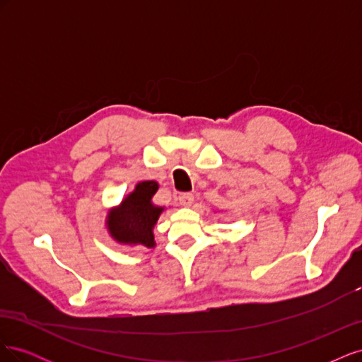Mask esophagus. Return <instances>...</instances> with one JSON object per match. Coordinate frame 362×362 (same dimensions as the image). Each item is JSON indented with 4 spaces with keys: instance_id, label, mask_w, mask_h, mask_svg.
<instances>
[{
    "instance_id": "esophagus-1",
    "label": "esophagus",
    "mask_w": 362,
    "mask_h": 362,
    "mask_svg": "<svg viewBox=\"0 0 362 362\" xmlns=\"http://www.w3.org/2000/svg\"><path fill=\"white\" fill-rule=\"evenodd\" d=\"M178 201H180V204L182 206H190L193 204V201H194V196L192 193H181L178 196Z\"/></svg>"
}]
</instances>
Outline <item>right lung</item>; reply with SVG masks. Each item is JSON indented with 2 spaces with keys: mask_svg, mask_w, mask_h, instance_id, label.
Instances as JSON below:
<instances>
[{
  "mask_svg": "<svg viewBox=\"0 0 362 362\" xmlns=\"http://www.w3.org/2000/svg\"><path fill=\"white\" fill-rule=\"evenodd\" d=\"M158 190L154 181H144L136 185L117 208L108 213L107 226L110 235L119 243L144 245L154 247L152 228L157 223L164 208L152 204V196Z\"/></svg>",
  "mask_w": 362,
  "mask_h": 362,
  "instance_id": "add662e5",
  "label": "right lung"
}]
</instances>
